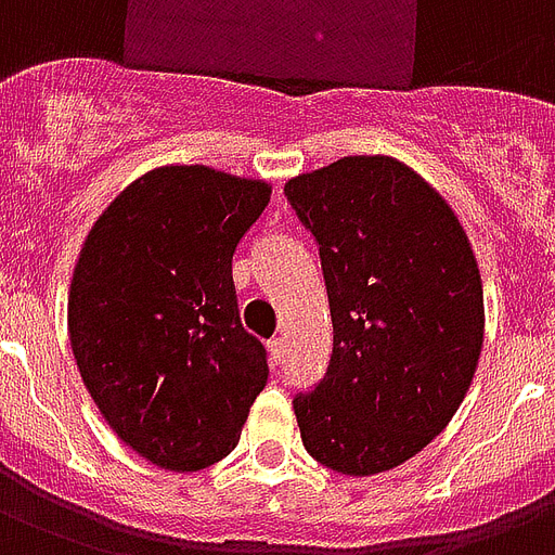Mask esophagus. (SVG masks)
<instances>
[{
  "label": "esophagus",
  "instance_id": "1",
  "mask_svg": "<svg viewBox=\"0 0 555 555\" xmlns=\"http://www.w3.org/2000/svg\"><path fill=\"white\" fill-rule=\"evenodd\" d=\"M266 347H269V361L272 363L283 361V352H286V349H283V338H272Z\"/></svg>",
  "mask_w": 555,
  "mask_h": 555
}]
</instances>
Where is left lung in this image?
<instances>
[{"label":"left lung","mask_w":555,"mask_h":555,"mask_svg":"<svg viewBox=\"0 0 555 555\" xmlns=\"http://www.w3.org/2000/svg\"><path fill=\"white\" fill-rule=\"evenodd\" d=\"M321 251L332 358L295 396L306 453L375 476L459 410L485 340L476 255L444 197L392 157H344L283 189Z\"/></svg>","instance_id":"obj_1"}]
</instances>
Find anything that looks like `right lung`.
Segmentation results:
<instances>
[{
	"label": "right lung",
	"instance_id": "obj_1",
	"mask_svg": "<svg viewBox=\"0 0 555 555\" xmlns=\"http://www.w3.org/2000/svg\"><path fill=\"white\" fill-rule=\"evenodd\" d=\"M263 180L163 166L88 232L68 295L70 349L108 427L163 469L211 467L269 378L243 330L232 257L269 203Z\"/></svg>",
	"mask_w": 555,
	"mask_h": 555
}]
</instances>
